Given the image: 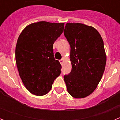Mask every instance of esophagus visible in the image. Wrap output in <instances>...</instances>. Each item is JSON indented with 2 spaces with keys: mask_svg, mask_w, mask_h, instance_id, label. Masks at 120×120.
I'll list each match as a JSON object with an SVG mask.
<instances>
[{
  "mask_svg": "<svg viewBox=\"0 0 120 120\" xmlns=\"http://www.w3.org/2000/svg\"><path fill=\"white\" fill-rule=\"evenodd\" d=\"M64 60H65V59H64V58H62V59H61V60H59V62L61 63V65H62V64H63L64 62Z\"/></svg>",
  "mask_w": 120,
  "mask_h": 120,
  "instance_id": "34e87169",
  "label": "esophagus"
}]
</instances>
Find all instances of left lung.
I'll use <instances>...</instances> for the list:
<instances>
[{
  "label": "left lung",
  "instance_id": "1",
  "mask_svg": "<svg viewBox=\"0 0 120 120\" xmlns=\"http://www.w3.org/2000/svg\"><path fill=\"white\" fill-rule=\"evenodd\" d=\"M64 33L70 45L72 65L70 73L64 76L67 89L72 97L84 98L94 92L103 75V41L94 27L82 23H67Z\"/></svg>",
  "mask_w": 120,
  "mask_h": 120
}]
</instances>
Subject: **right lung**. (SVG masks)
Returning <instances> with one entry per match:
<instances>
[{
    "mask_svg": "<svg viewBox=\"0 0 120 120\" xmlns=\"http://www.w3.org/2000/svg\"><path fill=\"white\" fill-rule=\"evenodd\" d=\"M64 23L35 22L21 32L15 47V61L20 78L29 91L44 96L61 74V65L53 55L55 41L62 34Z\"/></svg>",
    "mask_w": 120,
    "mask_h": 120,
    "instance_id": "obj_1",
    "label": "right lung"
}]
</instances>
